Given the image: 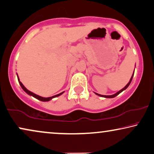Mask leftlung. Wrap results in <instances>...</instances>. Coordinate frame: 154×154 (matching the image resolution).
Here are the masks:
<instances>
[{
	"label": "left lung",
	"mask_w": 154,
	"mask_h": 154,
	"mask_svg": "<svg viewBox=\"0 0 154 154\" xmlns=\"http://www.w3.org/2000/svg\"><path fill=\"white\" fill-rule=\"evenodd\" d=\"M134 73H133L132 76L131 77V79H130V81H129V83H127V85H126V86H125V88H123L122 89V90H120V91H119L117 92V93H115V94H114V95H100V94H98V93H95V94L97 95H99V96H100V97H107V98H112V97H116L117 95H118L119 94V93H122V92L123 91H125V89H127V88H128V86H129V84H130V83H131V80H132V78H133V76H134Z\"/></svg>",
	"instance_id": "obj_1"
}]
</instances>
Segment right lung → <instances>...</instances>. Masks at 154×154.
I'll return each instance as SVG.
<instances>
[{
  "mask_svg": "<svg viewBox=\"0 0 154 154\" xmlns=\"http://www.w3.org/2000/svg\"><path fill=\"white\" fill-rule=\"evenodd\" d=\"M17 79H18V81H19L20 85V86L22 87V88L23 89V91H24L26 92V93H27V94H28V95H32V96H33L34 97H35V98H37V99H38V100H41V101H43V102L49 101V100H51L52 98H54V97H56L59 96V95H61V94H62V93H63V92H62V93H59V94H57V95H54V96H52V97H41V96H39V95L35 94V93H32V92L29 91H28V90H27V88H26L23 85V83H22L20 81V79H19L18 75H17Z\"/></svg>",
  "mask_w": 154,
  "mask_h": 154,
  "instance_id": "add662e5",
  "label": "right lung"
}]
</instances>
